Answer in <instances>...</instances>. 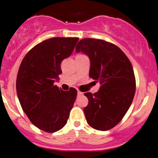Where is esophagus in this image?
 Segmentation results:
<instances>
[{
    "label": "esophagus",
    "mask_w": 158,
    "mask_h": 158,
    "mask_svg": "<svg viewBox=\"0 0 158 158\" xmlns=\"http://www.w3.org/2000/svg\"><path fill=\"white\" fill-rule=\"evenodd\" d=\"M77 94H78V96H82V95L83 94V93H82V92H80V91H78Z\"/></svg>",
    "instance_id": "esophagus-1"
}]
</instances>
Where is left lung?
<instances>
[{
	"label": "left lung",
	"instance_id": "8db88e82",
	"mask_svg": "<svg viewBox=\"0 0 158 158\" xmlns=\"http://www.w3.org/2000/svg\"><path fill=\"white\" fill-rule=\"evenodd\" d=\"M76 52L89 58V76L101 85L94 94H84L89 99L83 109L87 123L98 131H108L120 123L134 99L136 80L132 65L120 48L100 39L83 38Z\"/></svg>",
	"mask_w": 158,
	"mask_h": 158
}]
</instances>
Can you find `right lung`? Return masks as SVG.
<instances>
[{"instance_id": "obj_1", "label": "right lung", "mask_w": 158, "mask_h": 158, "mask_svg": "<svg viewBox=\"0 0 158 158\" xmlns=\"http://www.w3.org/2000/svg\"><path fill=\"white\" fill-rule=\"evenodd\" d=\"M78 38H52L35 45L18 69L16 90L29 120L38 129L54 133L67 123L77 91H63L54 85L62 73L61 62L69 57Z\"/></svg>"}]
</instances>
